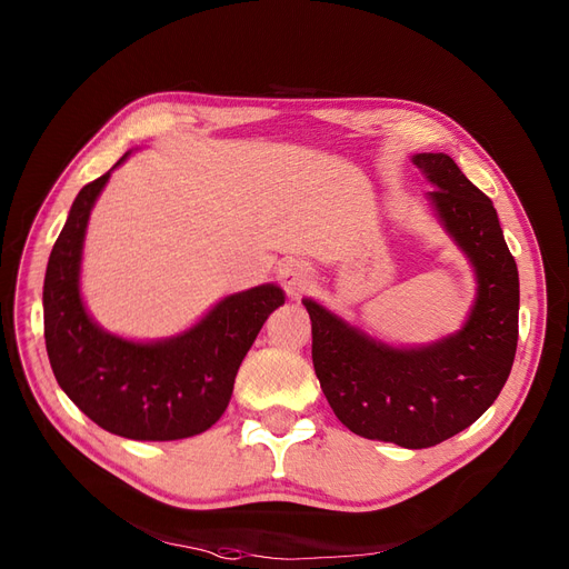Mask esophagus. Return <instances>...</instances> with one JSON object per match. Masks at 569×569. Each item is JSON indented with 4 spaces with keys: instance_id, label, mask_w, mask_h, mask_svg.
Returning a JSON list of instances; mask_svg holds the SVG:
<instances>
[{
    "instance_id": "obj_1",
    "label": "esophagus",
    "mask_w": 569,
    "mask_h": 569,
    "mask_svg": "<svg viewBox=\"0 0 569 569\" xmlns=\"http://www.w3.org/2000/svg\"><path fill=\"white\" fill-rule=\"evenodd\" d=\"M277 274H279V283L286 288V292L290 297H300L309 288V283L313 281L309 262L297 260V258H290V260L281 262Z\"/></svg>"
}]
</instances>
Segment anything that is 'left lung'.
Masks as SVG:
<instances>
[{"instance_id":"obj_1","label":"left lung","mask_w":569,"mask_h":569,"mask_svg":"<svg viewBox=\"0 0 569 569\" xmlns=\"http://www.w3.org/2000/svg\"><path fill=\"white\" fill-rule=\"evenodd\" d=\"M438 187L429 200L468 253L477 300L463 330L427 348H392L305 300L311 357L322 395L352 433L408 450L438 445L470 427L498 399L519 339V272L493 202L447 154H417Z\"/></svg>"}]
</instances>
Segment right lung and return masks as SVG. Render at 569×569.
I'll return each instance as SVG.
<instances>
[{
    "label": "right lung",
    "mask_w": 569,
    "mask_h": 569,
    "mask_svg": "<svg viewBox=\"0 0 569 569\" xmlns=\"http://www.w3.org/2000/svg\"><path fill=\"white\" fill-rule=\"evenodd\" d=\"M108 177L80 189L48 260L43 332L52 373L89 420L114 436L179 440L202 433L228 408L239 365L267 316L283 305V292L258 286L230 295L189 332L161 343L99 330L82 307L78 274L87 219Z\"/></svg>",
    "instance_id": "obj_1"
}]
</instances>
